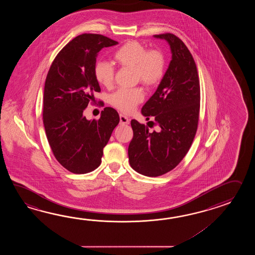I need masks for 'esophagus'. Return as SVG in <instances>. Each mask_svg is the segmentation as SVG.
<instances>
[{"label":"esophagus","instance_id":"obj_1","mask_svg":"<svg viewBox=\"0 0 255 255\" xmlns=\"http://www.w3.org/2000/svg\"><path fill=\"white\" fill-rule=\"evenodd\" d=\"M120 124H123V125H127V124H129V119L125 116V115L120 114Z\"/></svg>","mask_w":255,"mask_h":255}]
</instances>
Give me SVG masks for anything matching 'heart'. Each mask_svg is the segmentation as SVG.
<instances>
[{
  "label": "heart",
  "mask_w": 255,
  "mask_h": 255,
  "mask_svg": "<svg viewBox=\"0 0 255 255\" xmlns=\"http://www.w3.org/2000/svg\"><path fill=\"white\" fill-rule=\"evenodd\" d=\"M113 58L121 66L134 68L135 77L146 86L157 84L164 73V56L157 50L146 51L137 42L131 41L118 49ZM114 67L105 62L98 61L94 67L95 78L99 85L111 87L114 81ZM144 99V93L140 88H120L110 97V103L115 108L126 113L132 112L135 106Z\"/></svg>",
  "instance_id": "1"
}]
</instances>
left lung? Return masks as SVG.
<instances>
[{"mask_svg":"<svg viewBox=\"0 0 255 255\" xmlns=\"http://www.w3.org/2000/svg\"><path fill=\"white\" fill-rule=\"evenodd\" d=\"M154 38L168 43L171 61L141 114L146 120L154 117L159 131L148 132L146 126L132 120L134 135L128 146L131 168L147 177L170 171L189 151L198 128L201 100L195 62L184 43L172 33Z\"/></svg>","mask_w":255,"mask_h":255,"instance_id":"8db88e82","label":"left lung"}]
</instances>
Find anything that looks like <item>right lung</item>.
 <instances>
[{"instance_id":"add662e5","label":"right lung","mask_w":255,"mask_h":255,"mask_svg":"<svg viewBox=\"0 0 255 255\" xmlns=\"http://www.w3.org/2000/svg\"><path fill=\"white\" fill-rule=\"evenodd\" d=\"M101 34L84 33L67 43L54 58L43 92L44 129L57 161L76 174L98 168L120 116L105 108L98 120L84 116L100 87L94 75L98 53L118 44Z\"/></svg>"}]
</instances>
